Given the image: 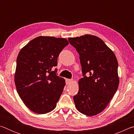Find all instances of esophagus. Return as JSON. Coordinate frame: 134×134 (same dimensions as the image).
I'll return each mask as SVG.
<instances>
[{
    "mask_svg": "<svg viewBox=\"0 0 134 134\" xmlns=\"http://www.w3.org/2000/svg\"><path fill=\"white\" fill-rule=\"evenodd\" d=\"M71 81H72L71 79H65V83H66L67 85H69L70 83H71Z\"/></svg>",
    "mask_w": 134,
    "mask_h": 134,
    "instance_id": "obj_1",
    "label": "esophagus"
}]
</instances>
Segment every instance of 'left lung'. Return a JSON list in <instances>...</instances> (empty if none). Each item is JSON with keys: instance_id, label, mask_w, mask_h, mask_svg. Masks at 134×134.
Here are the masks:
<instances>
[{"instance_id": "1", "label": "left lung", "mask_w": 134, "mask_h": 134, "mask_svg": "<svg viewBox=\"0 0 134 134\" xmlns=\"http://www.w3.org/2000/svg\"><path fill=\"white\" fill-rule=\"evenodd\" d=\"M80 55L83 77L78 93L73 96L76 107L87 116L105 109L119 86L118 61L113 52L100 38L85 35L69 38Z\"/></svg>"}]
</instances>
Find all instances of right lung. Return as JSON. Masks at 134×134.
<instances>
[{"label":"right lung","instance_id":"right-lung-1","mask_svg":"<svg viewBox=\"0 0 134 134\" xmlns=\"http://www.w3.org/2000/svg\"><path fill=\"white\" fill-rule=\"evenodd\" d=\"M69 43L65 38L40 36L23 47L18 54L15 74L18 93L27 107L38 114L54 109L65 80L58 76L57 58Z\"/></svg>","mask_w":134,"mask_h":134}]
</instances>
